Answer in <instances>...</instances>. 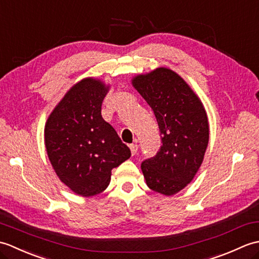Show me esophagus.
<instances>
[{"mask_svg": "<svg viewBox=\"0 0 259 259\" xmlns=\"http://www.w3.org/2000/svg\"><path fill=\"white\" fill-rule=\"evenodd\" d=\"M130 150H131V153H133V156H135L137 152H138V149H139V146L137 144H131L130 146Z\"/></svg>", "mask_w": 259, "mask_h": 259, "instance_id": "1", "label": "esophagus"}]
</instances>
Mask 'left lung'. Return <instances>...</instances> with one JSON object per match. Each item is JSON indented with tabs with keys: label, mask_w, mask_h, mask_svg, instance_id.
<instances>
[{
	"label": "left lung",
	"mask_w": 259,
	"mask_h": 259,
	"mask_svg": "<svg viewBox=\"0 0 259 259\" xmlns=\"http://www.w3.org/2000/svg\"><path fill=\"white\" fill-rule=\"evenodd\" d=\"M156 115L162 145L141 163L147 186L164 196L183 190L200 168L209 124L200 99L175 71L158 68L133 79Z\"/></svg>",
	"instance_id": "1"
}]
</instances>
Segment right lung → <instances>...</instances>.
Instances as JSON below:
<instances>
[{
    "label": "right lung",
    "mask_w": 259,
    "mask_h": 259,
    "mask_svg": "<svg viewBox=\"0 0 259 259\" xmlns=\"http://www.w3.org/2000/svg\"><path fill=\"white\" fill-rule=\"evenodd\" d=\"M108 91L109 87L100 80H81L65 93L46 123L45 144L54 171L64 185L83 197L106 189L111 170L131 156L101 115Z\"/></svg>",
    "instance_id": "add662e5"
}]
</instances>
